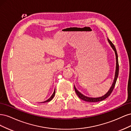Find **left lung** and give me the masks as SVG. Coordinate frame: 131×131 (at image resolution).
<instances>
[{"mask_svg":"<svg viewBox=\"0 0 131 131\" xmlns=\"http://www.w3.org/2000/svg\"><path fill=\"white\" fill-rule=\"evenodd\" d=\"M108 40L110 43V46H112L113 49L115 51V56H116V70H115V78H114V80L113 84H112V86H111V88L109 89V90L108 91V92H107L105 95H104V96L102 97H97V98H91V97H86V96H84V94L81 93L80 92H79V91L77 90V89L75 88V87L74 86L75 91V92H76L77 94L78 95V96L83 101H85L86 102H100V101L104 100L108 96H110V94L112 93V92H113L115 86V84H116V82L117 79L118 77V70H119V66H118V56H117V53L116 48H115V47L114 45L112 43V42L109 40V39H108Z\"/></svg>","mask_w":131,"mask_h":131,"instance_id":"1","label":"left lung"}]
</instances>
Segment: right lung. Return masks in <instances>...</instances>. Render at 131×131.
I'll return each instance as SVG.
<instances>
[{"label": "right lung", "mask_w": 131, "mask_h": 131, "mask_svg": "<svg viewBox=\"0 0 131 131\" xmlns=\"http://www.w3.org/2000/svg\"><path fill=\"white\" fill-rule=\"evenodd\" d=\"M54 95H55V89H54V92H53V94H52V96H51V97H50V98H49L48 100H46V101H45V102H43V103H45V102H50V101H51L53 99V98L54 97Z\"/></svg>", "instance_id": "add662e5"}]
</instances>
